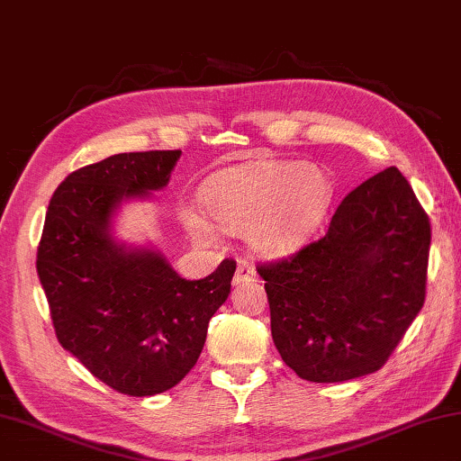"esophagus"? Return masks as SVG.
<instances>
[{"instance_id": "esophagus-1", "label": "esophagus", "mask_w": 461, "mask_h": 461, "mask_svg": "<svg viewBox=\"0 0 461 461\" xmlns=\"http://www.w3.org/2000/svg\"><path fill=\"white\" fill-rule=\"evenodd\" d=\"M258 280V274H256V267L246 262V259H241V262L238 264V270H236V276H233V284L236 286H241V284L246 282H256Z\"/></svg>"}]
</instances>
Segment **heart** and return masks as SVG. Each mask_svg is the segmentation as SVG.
Instances as JSON below:
<instances>
[{
	"mask_svg": "<svg viewBox=\"0 0 461 461\" xmlns=\"http://www.w3.org/2000/svg\"><path fill=\"white\" fill-rule=\"evenodd\" d=\"M330 181L321 167L292 161H258L231 167L205 183V213L231 233L246 231L249 246L266 256H284L312 236L329 212ZM181 220L197 241L213 230L194 207H181Z\"/></svg>",
	"mask_w": 461,
	"mask_h": 461,
	"instance_id": "b5f03b06",
	"label": "heart"
}]
</instances>
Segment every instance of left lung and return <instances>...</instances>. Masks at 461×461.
Masks as SVG:
<instances>
[{
	"label": "left lung",
	"instance_id": "8db88e82",
	"mask_svg": "<svg viewBox=\"0 0 461 461\" xmlns=\"http://www.w3.org/2000/svg\"><path fill=\"white\" fill-rule=\"evenodd\" d=\"M429 217L397 167L342 199L321 240L258 266L272 339L300 379L379 371L425 303Z\"/></svg>",
	"mask_w": 461,
	"mask_h": 461
}]
</instances>
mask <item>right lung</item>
Returning <instances> with one entry per match:
<instances>
[{"mask_svg": "<svg viewBox=\"0 0 461 461\" xmlns=\"http://www.w3.org/2000/svg\"><path fill=\"white\" fill-rule=\"evenodd\" d=\"M179 157L121 153L70 173L50 199L38 246L58 342L96 379L132 397L171 389L194 369L236 272L228 258L203 280H185L161 254L111 236L122 199L163 189Z\"/></svg>", "mask_w": 461, "mask_h": 461, "instance_id": "add662e5", "label": "right lung"}]
</instances>
